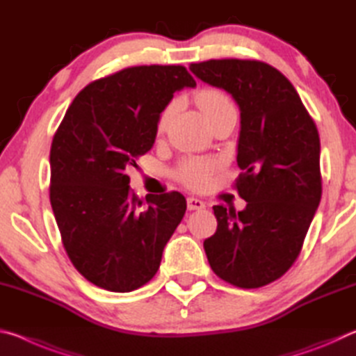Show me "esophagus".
Wrapping results in <instances>:
<instances>
[{
  "label": "esophagus",
  "mask_w": 356,
  "mask_h": 356,
  "mask_svg": "<svg viewBox=\"0 0 356 356\" xmlns=\"http://www.w3.org/2000/svg\"><path fill=\"white\" fill-rule=\"evenodd\" d=\"M186 207H188V210H201L206 207V204H204V201L197 200V197L190 196L188 200H186Z\"/></svg>",
  "instance_id": "34e87169"
}]
</instances>
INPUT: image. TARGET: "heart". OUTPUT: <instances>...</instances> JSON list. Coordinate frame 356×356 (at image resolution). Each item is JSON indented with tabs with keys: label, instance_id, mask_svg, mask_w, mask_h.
I'll list each match as a JSON object with an SVG mask.
<instances>
[{
	"label": "heart",
	"instance_id": "b5f03b06",
	"mask_svg": "<svg viewBox=\"0 0 356 356\" xmlns=\"http://www.w3.org/2000/svg\"><path fill=\"white\" fill-rule=\"evenodd\" d=\"M195 99L197 106L201 108L202 114L206 116L209 122L221 113H225L227 110H236L231 97L218 88H204L201 91L196 92ZM172 113V104L168 105L165 110L160 113L159 120H156V131H159V134H163L166 130ZM218 161L210 159L186 160L184 161L182 166L179 168V179L182 180L185 185L191 186V188H202V186H206L210 182V179H212L213 172L218 170Z\"/></svg>",
	"mask_w": 356,
	"mask_h": 356
}]
</instances>
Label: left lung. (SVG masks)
Wrapping results in <instances>:
<instances>
[{
	"mask_svg": "<svg viewBox=\"0 0 356 356\" xmlns=\"http://www.w3.org/2000/svg\"><path fill=\"white\" fill-rule=\"evenodd\" d=\"M240 108L236 179L242 212L213 206L216 231L204 240L213 273L242 289L280 280L297 261L322 197L321 140L292 83L256 59L190 64Z\"/></svg>",
	"mask_w": 356,
	"mask_h": 356,
	"instance_id": "obj_1",
	"label": "left lung"
}]
</instances>
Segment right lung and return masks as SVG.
Segmentation results:
<instances>
[{"instance_id":"obj_1","label":"right lung","mask_w":356,"mask_h":356,"mask_svg":"<svg viewBox=\"0 0 356 356\" xmlns=\"http://www.w3.org/2000/svg\"><path fill=\"white\" fill-rule=\"evenodd\" d=\"M195 86L184 65L122 69L81 89L53 136V213L70 262L97 287L131 292L149 282L184 218L179 191L143 202L127 171L154 146L174 92Z\"/></svg>"}]
</instances>
